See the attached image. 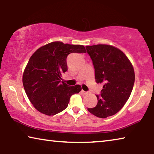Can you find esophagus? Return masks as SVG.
<instances>
[{
	"label": "esophagus",
	"instance_id": "34e87169",
	"mask_svg": "<svg viewBox=\"0 0 154 154\" xmlns=\"http://www.w3.org/2000/svg\"><path fill=\"white\" fill-rule=\"evenodd\" d=\"M82 94H88V91H83V90H82Z\"/></svg>",
	"mask_w": 154,
	"mask_h": 154
}]
</instances>
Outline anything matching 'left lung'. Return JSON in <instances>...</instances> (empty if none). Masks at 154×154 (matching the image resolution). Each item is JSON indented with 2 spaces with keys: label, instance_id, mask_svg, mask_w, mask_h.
<instances>
[{
  "label": "left lung",
  "instance_id": "1",
  "mask_svg": "<svg viewBox=\"0 0 154 154\" xmlns=\"http://www.w3.org/2000/svg\"><path fill=\"white\" fill-rule=\"evenodd\" d=\"M93 62L97 83H104L97 104L89 112L104 119L116 114L129 98L135 82L131 61L121 50L107 44L85 46Z\"/></svg>",
  "mask_w": 154,
  "mask_h": 154
}]
</instances>
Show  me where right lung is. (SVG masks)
<instances>
[{
	"label": "right lung",
	"instance_id": "obj_1",
	"mask_svg": "<svg viewBox=\"0 0 154 154\" xmlns=\"http://www.w3.org/2000/svg\"><path fill=\"white\" fill-rule=\"evenodd\" d=\"M83 52H86L83 45L53 42L33 53L22 81L27 96L36 110L46 115H55L67 107L72 94L82 90L79 85L69 86L60 80L61 75L68 69L67 56Z\"/></svg>",
	"mask_w": 154,
	"mask_h": 154
}]
</instances>
